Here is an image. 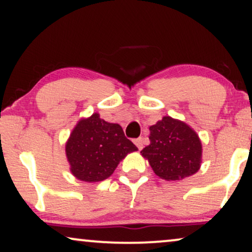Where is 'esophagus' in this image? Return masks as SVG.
<instances>
[{"label": "esophagus", "instance_id": "esophagus-1", "mask_svg": "<svg viewBox=\"0 0 252 252\" xmlns=\"http://www.w3.org/2000/svg\"><path fill=\"white\" fill-rule=\"evenodd\" d=\"M134 145L137 146L139 150H141L142 148H144V139L142 138H138L134 140Z\"/></svg>", "mask_w": 252, "mask_h": 252}]
</instances>
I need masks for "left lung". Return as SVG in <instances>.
I'll list each match as a JSON object with an SVG mask.
<instances>
[{"instance_id":"8db88e82","label":"left lung","mask_w":252,"mask_h":252,"mask_svg":"<svg viewBox=\"0 0 252 252\" xmlns=\"http://www.w3.org/2000/svg\"><path fill=\"white\" fill-rule=\"evenodd\" d=\"M150 144L140 154L157 176L179 181L193 175L201 166L200 138L186 122L164 116L149 127Z\"/></svg>"}]
</instances>
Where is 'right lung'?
<instances>
[{
  "mask_svg": "<svg viewBox=\"0 0 252 252\" xmlns=\"http://www.w3.org/2000/svg\"><path fill=\"white\" fill-rule=\"evenodd\" d=\"M137 150L121 126L106 122L98 113L79 120L65 142L70 172L88 183L110 178L127 154Z\"/></svg>",
  "mask_w": 252,
  "mask_h": 252,
  "instance_id": "obj_1",
  "label": "right lung"
}]
</instances>
